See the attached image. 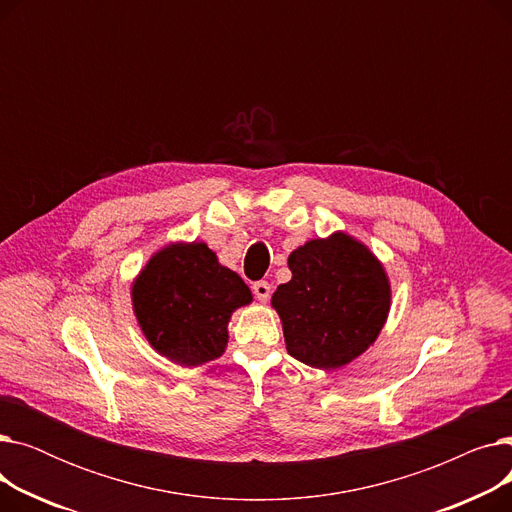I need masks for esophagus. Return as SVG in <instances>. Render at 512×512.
<instances>
[{
  "label": "esophagus",
  "mask_w": 512,
  "mask_h": 512,
  "mask_svg": "<svg viewBox=\"0 0 512 512\" xmlns=\"http://www.w3.org/2000/svg\"><path fill=\"white\" fill-rule=\"evenodd\" d=\"M253 292H255V297H257L261 303H265L267 299H270V294H272V286L267 284L265 280H261V282H255V284H253Z\"/></svg>",
  "instance_id": "esophagus-1"
}]
</instances>
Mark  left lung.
I'll return each mask as SVG.
<instances>
[{
  "label": "left lung",
  "instance_id": "8db88e82",
  "mask_svg": "<svg viewBox=\"0 0 512 512\" xmlns=\"http://www.w3.org/2000/svg\"><path fill=\"white\" fill-rule=\"evenodd\" d=\"M288 267L292 280L272 297L288 355L317 369H336L365 353L390 311V282L375 255L336 232L292 251Z\"/></svg>",
  "mask_w": 512,
  "mask_h": 512
}]
</instances>
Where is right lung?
Listing matches in <instances>:
<instances>
[{
	"instance_id": "1",
	"label": "right lung",
	"mask_w": 512,
	"mask_h": 512,
	"mask_svg": "<svg viewBox=\"0 0 512 512\" xmlns=\"http://www.w3.org/2000/svg\"><path fill=\"white\" fill-rule=\"evenodd\" d=\"M251 301L249 286L205 242L161 249L132 284L143 334L159 355L186 367L224 353L232 311Z\"/></svg>"
}]
</instances>
